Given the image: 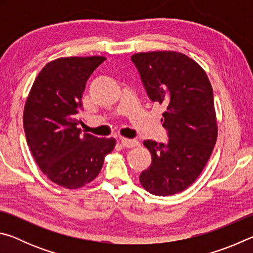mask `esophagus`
I'll return each mask as SVG.
<instances>
[{"label":"esophagus","instance_id":"obj_1","mask_svg":"<svg viewBox=\"0 0 253 253\" xmlns=\"http://www.w3.org/2000/svg\"><path fill=\"white\" fill-rule=\"evenodd\" d=\"M122 145L126 148H132L139 146V142L137 139H129V138H122Z\"/></svg>","mask_w":253,"mask_h":253}]
</instances>
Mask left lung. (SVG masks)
Returning <instances> with one entry per match:
<instances>
[{"label": "left lung", "mask_w": 253, "mask_h": 253, "mask_svg": "<svg viewBox=\"0 0 253 253\" xmlns=\"http://www.w3.org/2000/svg\"><path fill=\"white\" fill-rule=\"evenodd\" d=\"M152 101L165 107L162 122L169 142L143 143L152 154L139 182L157 196L186 190L202 173L217 138L213 89L207 72L193 59L176 51L131 55Z\"/></svg>", "instance_id": "1"}]
</instances>
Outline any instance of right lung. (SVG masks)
<instances>
[{
    "mask_svg": "<svg viewBox=\"0 0 253 253\" xmlns=\"http://www.w3.org/2000/svg\"><path fill=\"white\" fill-rule=\"evenodd\" d=\"M104 55L52 60L37 76L23 111L32 156L51 182L77 190L95 179L116 139L81 135L78 113L85 83Z\"/></svg>",
    "mask_w": 253,
    "mask_h": 253,
    "instance_id": "right-lung-1",
    "label": "right lung"
}]
</instances>
